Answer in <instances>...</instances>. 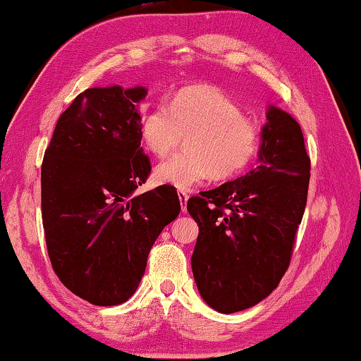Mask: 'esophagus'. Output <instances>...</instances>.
Listing matches in <instances>:
<instances>
[{"label": "esophagus", "instance_id": "esophagus-1", "mask_svg": "<svg viewBox=\"0 0 361 361\" xmlns=\"http://www.w3.org/2000/svg\"><path fill=\"white\" fill-rule=\"evenodd\" d=\"M178 195H179V201H180L182 210H183V212H185V210H187V201H188V195H187L185 192H183V190H179Z\"/></svg>", "mask_w": 361, "mask_h": 361}]
</instances>
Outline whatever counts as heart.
I'll return each mask as SVG.
<instances>
[{
	"mask_svg": "<svg viewBox=\"0 0 361 361\" xmlns=\"http://www.w3.org/2000/svg\"><path fill=\"white\" fill-rule=\"evenodd\" d=\"M140 133L157 157L171 154L187 137L185 152L160 161L154 169L157 182L180 190L210 176L219 180L234 178L255 159L261 140L259 126L214 86L185 87L169 106L155 105L141 119Z\"/></svg>",
	"mask_w": 361,
	"mask_h": 361,
	"instance_id": "1",
	"label": "heart"
}]
</instances>
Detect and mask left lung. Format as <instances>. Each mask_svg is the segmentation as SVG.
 Masks as SVG:
<instances>
[{"mask_svg":"<svg viewBox=\"0 0 361 361\" xmlns=\"http://www.w3.org/2000/svg\"><path fill=\"white\" fill-rule=\"evenodd\" d=\"M310 169L298 122L270 106L259 165L188 200L200 226L193 276L209 307L224 314L247 310L278 286L307 206Z\"/></svg>","mask_w":361,"mask_h":361,"instance_id":"obj_1","label":"left lung"}]
</instances>
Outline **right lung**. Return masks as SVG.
<instances>
[{
  "mask_svg": "<svg viewBox=\"0 0 361 361\" xmlns=\"http://www.w3.org/2000/svg\"><path fill=\"white\" fill-rule=\"evenodd\" d=\"M145 87H91L61 114L42 161V223L61 283L92 305L127 302L147 256L180 212L178 192L137 195L151 174L135 105Z\"/></svg>",
  "mask_w": 361,
  "mask_h": 361,
  "instance_id": "obj_1",
  "label": "right lung"
}]
</instances>
